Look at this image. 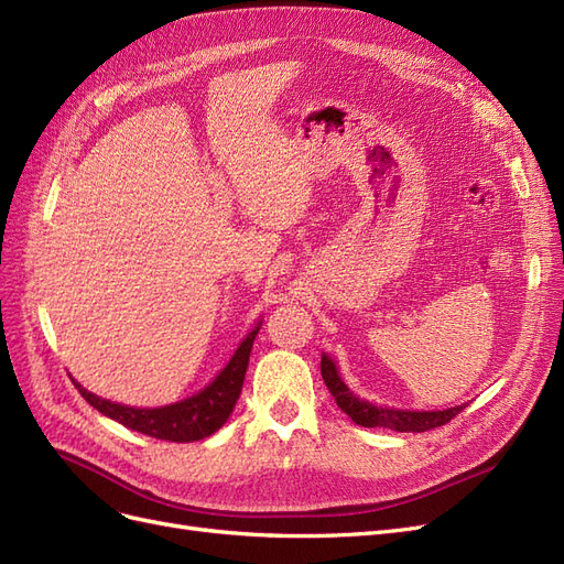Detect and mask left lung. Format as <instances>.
<instances>
[{
    "mask_svg": "<svg viewBox=\"0 0 564 564\" xmlns=\"http://www.w3.org/2000/svg\"><path fill=\"white\" fill-rule=\"evenodd\" d=\"M322 379L327 383L329 392L334 395L336 404L357 423L365 429H390L398 433H425L440 429V425L449 423L458 412H464L466 404H458L452 409H442V412H406V409H388L377 406L367 400H360L355 392L338 377L336 362L327 352H322Z\"/></svg>",
    "mask_w": 564,
    "mask_h": 564,
    "instance_id": "1",
    "label": "left lung"
}]
</instances>
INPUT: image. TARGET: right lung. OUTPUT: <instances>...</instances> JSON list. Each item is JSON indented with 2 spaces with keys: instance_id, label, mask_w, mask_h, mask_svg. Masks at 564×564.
<instances>
[{
  "instance_id": "right-lung-1",
  "label": "right lung",
  "mask_w": 564,
  "mask_h": 564,
  "mask_svg": "<svg viewBox=\"0 0 564 564\" xmlns=\"http://www.w3.org/2000/svg\"><path fill=\"white\" fill-rule=\"evenodd\" d=\"M259 329H261V322L259 327L247 334L240 348H237L235 355L230 357L226 369L220 371L207 388L199 390L197 395L176 404H166L158 409H139V406H127V404H117V402L98 398L87 388H82L77 381H75V388L79 390V395L84 400H87L94 409H98L100 414L115 419L117 423L127 425V429L135 433H143L158 440H169V442L204 440L214 435L232 414L235 402L242 392L251 346Z\"/></svg>"
}]
</instances>
